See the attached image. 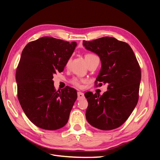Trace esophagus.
<instances>
[{
    "mask_svg": "<svg viewBox=\"0 0 160 160\" xmlns=\"http://www.w3.org/2000/svg\"><path fill=\"white\" fill-rule=\"evenodd\" d=\"M77 96H78V98H77V99L78 100H81L82 99L85 98L84 93H82V92H80V91H79L78 93H77Z\"/></svg>",
    "mask_w": 160,
    "mask_h": 160,
    "instance_id": "34e87169",
    "label": "esophagus"
}]
</instances>
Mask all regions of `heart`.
<instances>
[{
  "label": "heart",
  "mask_w": 160,
  "mask_h": 160,
  "mask_svg": "<svg viewBox=\"0 0 160 160\" xmlns=\"http://www.w3.org/2000/svg\"><path fill=\"white\" fill-rule=\"evenodd\" d=\"M97 57H97L95 55H93V54H92V53H88V54H86L85 55V59L87 62V63H88V64L90 63V62L94 60L95 58H97ZM71 61V58H69V59L67 60V61L66 62V67H68ZM82 82H83V81L79 79V78H77V77H74V78H72L71 80V83L72 85H73L75 87H77V88H80Z\"/></svg>",
  "instance_id": "1"
}]
</instances>
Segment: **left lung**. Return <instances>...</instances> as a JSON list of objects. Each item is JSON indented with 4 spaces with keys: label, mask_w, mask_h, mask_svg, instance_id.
<instances>
[{
    "label": "left lung",
    "mask_w": 160,
    "mask_h": 160,
    "mask_svg": "<svg viewBox=\"0 0 160 160\" xmlns=\"http://www.w3.org/2000/svg\"><path fill=\"white\" fill-rule=\"evenodd\" d=\"M87 50L96 53L101 68L95 85H108L102 95L85 93L88 101L86 119L92 126L101 130L120 127L132 114L139 99L141 69L128 43L113 37H105L83 41Z\"/></svg>",
    "instance_id": "obj_1"
}]
</instances>
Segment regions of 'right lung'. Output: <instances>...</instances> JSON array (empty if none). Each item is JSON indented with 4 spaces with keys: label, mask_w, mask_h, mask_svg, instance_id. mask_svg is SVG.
Returning <instances> with one entry per match:
<instances>
[{
    "label": "right lung",
    "mask_w": 160,
    "mask_h": 160,
    "mask_svg": "<svg viewBox=\"0 0 160 160\" xmlns=\"http://www.w3.org/2000/svg\"><path fill=\"white\" fill-rule=\"evenodd\" d=\"M76 46V42L44 37L22 50L16 71L18 99L28 119L41 129L56 130L68 122L77 91L67 86L57 91L52 78L64 70Z\"/></svg>",
    "instance_id": "right-lung-1"
}]
</instances>
